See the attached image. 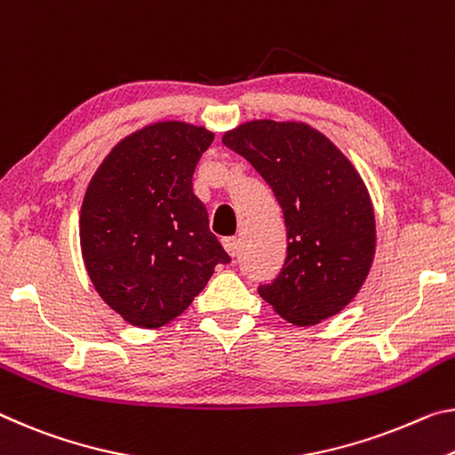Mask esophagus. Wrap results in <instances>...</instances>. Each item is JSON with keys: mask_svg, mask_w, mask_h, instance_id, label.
<instances>
[{"mask_svg": "<svg viewBox=\"0 0 455 455\" xmlns=\"http://www.w3.org/2000/svg\"><path fill=\"white\" fill-rule=\"evenodd\" d=\"M222 247H225L227 253L235 259L236 253H239V239H236V236H228V239L222 241Z\"/></svg>", "mask_w": 455, "mask_h": 455, "instance_id": "1", "label": "esophagus"}]
</instances>
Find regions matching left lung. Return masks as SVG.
Here are the masks:
<instances>
[{
    "mask_svg": "<svg viewBox=\"0 0 455 455\" xmlns=\"http://www.w3.org/2000/svg\"><path fill=\"white\" fill-rule=\"evenodd\" d=\"M222 143L251 162L283 211V269L259 285V295L295 326L342 312L369 275L377 247L372 202L355 165L301 121H247Z\"/></svg>",
    "mask_w": 455,
    "mask_h": 455,
    "instance_id": "8db88e82",
    "label": "left lung"
}]
</instances>
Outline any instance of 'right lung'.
I'll return each mask as SVG.
<instances>
[{"label": "right lung", "mask_w": 455, "mask_h": 455, "mask_svg": "<svg viewBox=\"0 0 455 455\" xmlns=\"http://www.w3.org/2000/svg\"><path fill=\"white\" fill-rule=\"evenodd\" d=\"M214 133L157 121L127 135L91 178L81 251L97 293L137 328H162L230 257L208 228L192 176Z\"/></svg>", "instance_id": "1"}]
</instances>
